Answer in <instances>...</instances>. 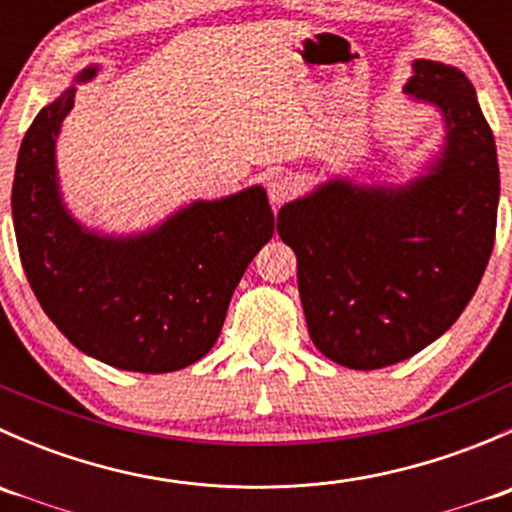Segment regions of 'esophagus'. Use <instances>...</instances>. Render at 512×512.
Wrapping results in <instances>:
<instances>
[{
	"label": "esophagus",
	"mask_w": 512,
	"mask_h": 512,
	"mask_svg": "<svg viewBox=\"0 0 512 512\" xmlns=\"http://www.w3.org/2000/svg\"><path fill=\"white\" fill-rule=\"evenodd\" d=\"M297 193V180L287 173H272L267 178V195H270L272 205L287 203L289 198H294Z\"/></svg>",
	"instance_id": "34e87169"
}]
</instances>
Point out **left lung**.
<instances>
[{
  "instance_id": "8db88e82",
  "label": "left lung",
  "mask_w": 512,
  "mask_h": 512,
  "mask_svg": "<svg viewBox=\"0 0 512 512\" xmlns=\"http://www.w3.org/2000/svg\"><path fill=\"white\" fill-rule=\"evenodd\" d=\"M406 94L446 116L443 156L426 178L406 188L332 180L277 215L314 347L359 371L409 359L451 329L495 242L500 170L473 84L418 59Z\"/></svg>"
}]
</instances>
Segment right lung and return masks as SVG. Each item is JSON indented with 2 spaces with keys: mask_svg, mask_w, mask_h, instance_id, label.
Instances as JSON below:
<instances>
[{
  "mask_svg": "<svg viewBox=\"0 0 512 512\" xmlns=\"http://www.w3.org/2000/svg\"><path fill=\"white\" fill-rule=\"evenodd\" d=\"M74 91L41 108L19 148L12 218L27 280L84 354L141 374L185 369L218 342L237 282L275 232L267 193L200 200L141 237L84 230L61 205L54 165Z\"/></svg>",
  "mask_w": 512,
  "mask_h": 512,
  "instance_id": "obj_1",
  "label": "right lung"
}]
</instances>
